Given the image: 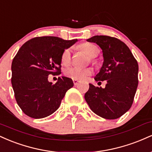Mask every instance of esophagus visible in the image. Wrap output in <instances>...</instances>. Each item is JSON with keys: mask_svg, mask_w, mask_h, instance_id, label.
<instances>
[{"mask_svg": "<svg viewBox=\"0 0 152 152\" xmlns=\"http://www.w3.org/2000/svg\"><path fill=\"white\" fill-rule=\"evenodd\" d=\"M73 81H74V83L75 86H76V85H77L78 83H79V81H78V80H76V79H73Z\"/></svg>", "mask_w": 152, "mask_h": 152, "instance_id": "1", "label": "esophagus"}]
</instances>
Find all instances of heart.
I'll use <instances>...</instances> for the list:
<instances>
[{"mask_svg":"<svg viewBox=\"0 0 152 152\" xmlns=\"http://www.w3.org/2000/svg\"><path fill=\"white\" fill-rule=\"evenodd\" d=\"M80 49L86 53L90 58H95L99 53L98 47L92 43H83L79 46ZM71 61V48H67L64 50L61 55V62L64 65L68 66ZM93 73V70L91 68H79L71 67L66 69L65 74L68 77L72 79L84 80Z\"/></svg>","mask_w":152,"mask_h":152,"instance_id":"1","label":"heart"}]
</instances>
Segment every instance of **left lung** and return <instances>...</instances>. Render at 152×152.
<instances>
[{
	"mask_svg": "<svg viewBox=\"0 0 152 152\" xmlns=\"http://www.w3.org/2000/svg\"><path fill=\"white\" fill-rule=\"evenodd\" d=\"M102 48L104 62L94 79L106 81L105 88L89 83L85 100L101 117L116 119L128 111L138 86L139 66L129 47L116 38L94 36L86 40Z\"/></svg>",
	"mask_w": 152,
	"mask_h": 152,
	"instance_id": "8db88e82",
	"label": "left lung"
}]
</instances>
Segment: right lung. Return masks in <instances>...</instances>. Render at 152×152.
Returning <instances> with one entry per match:
<instances>
[{
  "instance_id": "obj_1",
  "label": "right lung",
  "mask_w": 152,
  "mask_h": 152,
  "mask_svg": "<svg viewBox=\"0 0 152 152\" xmlns=\"http://www.w3.org/2000/svg\"><path fill=\"white\" fill-rule=\"evenodd\" d=\"M77 41L43 36L32 38L20 47L12 62L11 83L15 100L24 114L42 118L58 109L74 82L61 76L52 84L48 75L61 74L63 52Z\"/></svg>"
}]
</instances>
